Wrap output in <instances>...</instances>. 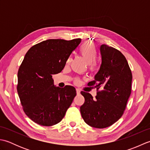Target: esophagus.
<instances>
[{"instance_id": "obj_1", "label": "esophagus", "mask_w": 150, "mask_h": 150, "mask_svg": "<svg viewBox=\"0 0 150 150\" xmlns=\"http://www.w3.org/2000/svg\"><path fill=\"white\" fill-rule=\"evenodd\" d=\"M76 91H77V95H79V94H80V93H81V90H79V89H76Z\"/></svg>"}]
</instances>
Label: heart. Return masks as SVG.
Instances as JSON below:
<instances>
[{"label": "heart", "instance_id": "obj_1", "mask_svg": "<svg viewBox=\"0 0 150 150\" xmlns=\"http://www.w3.org/2000/svg\"><path fill=\"white\" fill-rule=\"evenodd\" d=\"M81 56L82 57L88 64L90 66L91 69H95L96 68L97 64L94 60L97 57V51L94 44L91 42H85L81 46L79 49ZM71 59L69 58L67 60V62L69 63L71 62Z\"/></svg>", "mask_w": 150, "mask_h": 150}]
</instances>
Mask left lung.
Instances as JSON below:
<instances>
[{
	"label": "left lung",
	"mask_w": 150,
	"mask_h": 150,
	"mask_svg": "<svg viewBox=\"0 0 150 150\" xmlns=\"http://www.w3.org/2000/svg\"><path fill=\"white\" fill-rule=\"evenodd\" d=\"M101 64L94 81L88 84L101 91L96 99L88 92L81 91L85 101L80 108L84 122L93 128H105L122 117L131 94L132 74L122 53L102 44L100 46Z\"/></svg>",
	"instance_id": "left-lung-1"
}]
</instances>
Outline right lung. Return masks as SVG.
I'll list each match as a JSON object with an SVG mask.
<instances>
[{
    "label": "right lung",
    "mask_w": 150,
    "mask_h": 150,
    "mask_svg": "<svg viewBox=\"0 0 150 150\" xmlns=\"http://www.w3.org/2000/svg\"><path fill=\"white\" fill-rule=\"evenodd\" d=\"M81 39H48L32 46L18 71L17 92L24 111L39 125L62 120L76 96L75 88L55 86L52 75L60 73Z\"/></svg>",
    "instance_id": "obj_1"
}]
</instances>
